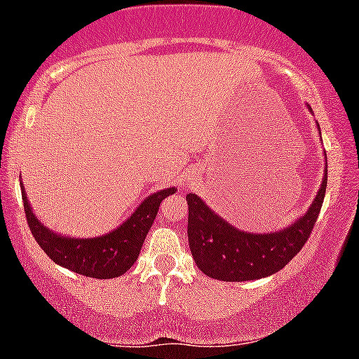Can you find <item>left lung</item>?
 Returning <instances> with one entry per match:
<instances>
[{"label":"left lung","mask_w":359,"mask_h":359,"mask_svg":"<svg viewBox=\"0 0 359 359\" xmlns=\"http://www.w3.org/2000/svg\"><path fill=\"white\" fill-rule=\"evenodd\" d=\"M327 167L316 198L303 217L283 231L254 234L231 226L209 209L201 197L189 194V248L202 273L226 283L261 279L276 274L303 249L325 201Z\"/></svg>","instance_id":"8db88e82"}]
</instances>
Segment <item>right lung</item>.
<instances>
[{
  "label": "right lung",
  "instance_id": "1",
  "mask_svg": "<svg viewBox=\"0 0 359 359\" xmlns=\"http://www.w3.org/2000/svg\"><path fill=\"white\" fill-rule=\"evenodd\" d=\"M177 192L175 187L155 192L147 197L130 217L115 231L100 237H67L50 231L34 217L32 207L21 184L25 214L29 231L46 256L56 264L67 267L73 273L95 279L118 278L133 266L140 254L142 245L150 227L157 217L161 202L170 194Z\"/></svg>",
  "mask_w": 359,
  "mask_h": 359
}]
</instances>
